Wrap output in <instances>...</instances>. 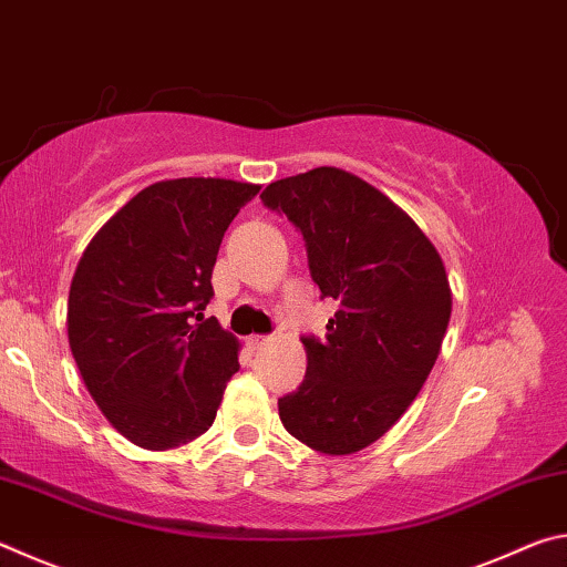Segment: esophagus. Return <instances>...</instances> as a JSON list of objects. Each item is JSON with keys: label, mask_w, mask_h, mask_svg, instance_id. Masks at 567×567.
I'll return each instance as SVG.
<instances>
[{"label": "esophagus", "mask_w": 567, "mask_h": 567, "mask_svg": "<svg viewBox=\"0 0 567 567\" xmlns=\"http://www.w3.org/2000/svg\"><path fill=\"white\" fill-rule=\"evenodd\" d=\"M267 342H270V338H265V334H249V338H247V344H249V348H252V350L265 348Z\"/></svg>", "instance_id": "esophagus-1"}]
</instances>
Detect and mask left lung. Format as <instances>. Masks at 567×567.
Here are the masks:
<instances>
[{
  "label": "left lung",
  "mask_w": 567,
  "mask_h": 567,
  "mask_svg": "<svg viewBox=\"0 0 567 567\" xmlns=\"http://www.w3.org/2000/svg\"><path fill=\"white\" fill-rule=\"evenodd\" d=\"M260 199L300 229L315 285L338 302L324 340L302 338L307 372L277 400L280 420L318 453H358L433 370L453 310L445 265L392 199L344 169L277 179Z\"/></svg>",
  "instance_id": "8db88e82"
}]
</instances>
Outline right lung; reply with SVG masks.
Segmentation results:
<instances>
[{
	"mask_svg": "<svg viewBox=\"0 0 567 567\" xmlns=\"http://www.w3.org/2000/svg\"><path fill=\"white\" fill-rule=\"evenodd\" d=\"M260 185L182 177L134 195L84 249L70 287L66 332L104 417L147 450L209 430L239 342L205 320L219 243Z\"/></svg>",
	"mask_w": 567,
	"mask_h": 567,
	"instance_id": "1",
	"label": "right lung"
}]
</instances>
